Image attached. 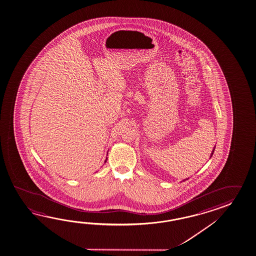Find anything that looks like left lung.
Masks as SVG:
<instances>
[{"instance_id":"8db88e82","label":"left lung","mask_w":256,"mask_h":256,"mask_svg":"<svg viewBox=\"0 0 256 256\" xmlns=\"http://www.w3.org/2000/svg\"><path fill=\"white\" fill-rule=\"evenodd\" d=\"M212 153H214V152H212Z\"/></svg>"}]
</instances>
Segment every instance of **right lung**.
I'll list each match as a JSON object with an SVG mask.
<instances>
[{"instance_id": "add662e5", "label": "right lung", "mask_w": 256, "mask_h": 256, "mask_svg": "<svg viewBox=\"0 0 256 256\" xmlns=\"http://www.w3.org/2000/svg\"><path fill=\"white\" fill-rule=\"evenodd\" d=\"M105 162H106V161H105Z\"/></svg>"}]
</instances>
